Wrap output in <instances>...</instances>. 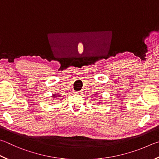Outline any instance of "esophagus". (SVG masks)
Returning a JSON list of instances; mask_svg holds the SVG:
<instances>
[{"mask_svg": "<svg viewBox=\"0 0 159 159\" xmlns=\"http://www.w3.org/2000/svg\"><path fill=\"white\" fill-rule=\"evenodd\" d=\"M82 92H81V91H78V92H75V94H81Z\"/></svg>", "mask_w": 159, "mask_h": 159, "instance_id": "34e87169", "label": "esophagus"}]
</instances>
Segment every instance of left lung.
<instances>
[{
	"label": "left lung",
	"mask_w": 159,
	"mask_h": 159,
	"mask_svg": "<svg viewBox=\"0 0 159 159\" xmlns=\"http://www.w3.org/2000/svg\"><path fill=\"white\" fill-rule=\"evenodd\" d=\"M97 94H98V93H97V92H96V94H95V96H96V95H97ZM102 103V101L100 100V102H98V104H99V103Z\"/></svg>",
	"instance_id": "8db88e82"
}]
</instances>
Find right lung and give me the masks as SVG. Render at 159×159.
<instances>
[{"label": "right lung", "mask_w": 159, "mask_h": 159, "mask_svg": "<svg viewBox=\"0 0 159 159\" xmlns=\"http://www.w3.org/2000/svg\"><path fill=\"white\" fill-rule=\"evenodd\" d=\"M51 97L53 98V99H54L61 100V99H62L61 97H62L60 94H59L58 93H56V94H53V95H52Z\"/></svg>", "instance_id": "obj_1"}]
</instances>
